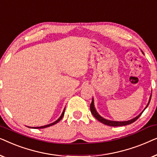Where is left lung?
<instances>
[{"label":"left lung","mask_w":157,"mask_h":157,"mask_svg":"<svg viewBox=\"0 0 157 157\" xmlns=\"http://www.w3.org/2000/svg\"><path fill=\"white\" fill-rule=\"evenodd\" d=\"M151 96H150L149 103H148L147 106H146V108H147V107L149 106L150 101H151ZM145 109H144V110H145ZM90 109H91V112L92 114H93L94 117H95L96 119L98 120V121H99L100 122H101L102 124H106V125H108V126H126V125H128V124H132L133 122H134L135 121H136V120L139 119V117H140V116L141 115V113H142L144 112V110L142 112H141L139 116H137L136 117L134 118V119L129 120V121H109V120H106V119H104V118L101 117V116L98 114L97 112H96V109H95V107H94V99H92L91 104V105H90Z\"/></svg>","instance_id":"8db88e82"}]
</instances>
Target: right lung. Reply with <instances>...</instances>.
I'll return each instance as SVG.
<instances>
[{
  "instance_id": "1",
  "label": "right lung",
  "mask_w": 157,
  "mask_h": 157,
  "mask_svg": "<svg viewBox=\"0 0 157 157\" xmlns=\"http://www.w3.org/2000/svg\"><path fill=\"white\" fill-rule=\"evenodd\" d=\"M64 112H65V109H64V110H63V113H62V114H61V117H60L59 118V119H58V120H56V121H54V122H53V123H52V124H48V125H46V126H40V127H30V128H46V127H48V126H52V125H54V124H57V123H58V122H59L60 121H61V119H62V118H63V115H64Z\"/></svg>"
}]
</instances>
